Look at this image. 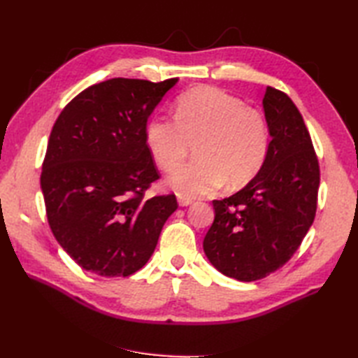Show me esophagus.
I'll list each match as a JSON object with an SVG mask.
<instances>
[{"label": "esophagus", "instance_id": "1", "mask_svg": "<svg viewBox=\"0 0 358 358\" xmlns=\"http://www.w3.org/2000/svg\"><path fill=\"white\" fill-rule=\"evenodd\" d=\"M192 203V200L191 199H186V196H178V204L180 206H189V204Z\"/></svg>", "mask_w": 358, "mask_h": 358}]
</instances>
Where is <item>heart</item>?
Returning <instances> with one entry per match:
<instances>
[{"mask_svg":"<svg viewBox=\"0 0 358 358\" xmlns=\"http://www.w3.org/2000/svg\"><path fill=\"white\" fill-rule=\"evenodd\" d=\"M144 140L159 169L172 173L194 146V162L167 180L180 196L240 187L262 169L269 152V126L262 112L217 87L201 86L178 96L173 120L155 115Z\"/></svg>","mask_w":358,"mask_h":358,"instance_id":"b5f03b06","label":"heart"}]
</instances>
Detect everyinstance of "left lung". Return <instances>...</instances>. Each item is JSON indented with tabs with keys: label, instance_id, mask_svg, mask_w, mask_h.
<instances>
[{
	"label": "left lung",
	"instance_id": "left-lung-1",
	"mask_svg": "<svg viewBox=\"0 0 358 358\" xmlns=\"http://www.w3.org/2000/svg\"><path fill=\"white\" fill-rule=\"evenodd\" d=\"M263 109L266 162L241 191L212 201L215 218L203 241L212 266L240 281L264 278L291 260L314 222L320 185L313 140L291 98L268 86Z\"/></svg>",
	"mask_w": 358,
	"mask_h": 358
}]
</instances>
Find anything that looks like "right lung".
<instances>
[{
	"instance_id": "1",
	"label": "right lung",
	"mask_w": 358,
	"mask_h": 358,
	"mask_svg": "<svg viewBox=\"0 0 358 358\" xmlns=\"http://www.w3.org/2000/svg\"><path fill=\"white\" fill-rule=\"evenodd\" d=\"M177 78H112L78 94L59 113L43 162L50 229L72 260L101 277H127L154 254L175 195L148 199L159 178L144 129Z\"/></svg>"
}]
</instances>
